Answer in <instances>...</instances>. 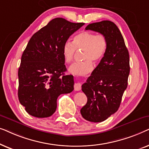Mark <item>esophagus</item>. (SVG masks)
Returning a JSON list of instances; mask_svg holds the SVG:
<instances>
[{
	"label": "esophagus",
	"mask_w": 149,
	"mask_h": 149,
	"mask_svg": "<svg viewBox=\"0 0 149 149\" xmlns=\"http://www.w3.org/2000/svg\"><path fill=\"white\" fill-rule=\"evenodd\" d=\"M74 90L75 91L81 90V83H79V82L74 83Z\"/></svg>",
	"instance_id": "34e87169"
}]
</instances>
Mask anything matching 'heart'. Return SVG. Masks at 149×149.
<instances>
[{"label": "heart", "mask_w": 149, "mask_h": 149, "mask_svg": "<svg viewBox=\"0 0 149 149\" xmlns=\"http://www.w3.org/2000/svg\"><path fill=\"white\" fill-rule=\"evenodd\" d=\"M108 41L104 34H95L84 31L73 38L72 43L67 41L62 47V56L66 64L72 62L76 49H84L83 62H75L69 68V72L74 75H84L90 72L93 68L92 61L99 62L107 52Z\"/></svg>", "instance_id": "b5f03b06"}]
</instances>
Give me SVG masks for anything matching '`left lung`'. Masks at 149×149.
I'll return each instance as SVG.
<instances>
[{
    "label": "left lung",
    "instance_id": "obj_1",
    "mask_svg": "<svg viewBox=\"0 0 149 149\" xmlns=\"http://www.w3.org/2000/svg\"><path fill=\"white\" fill-rule=\"evenodd\" d=\"M85 30L104 34L108 41L104 56L82 85L87 102L81 109V115L87 121L97 123L105 121L119 109L127 87L130 56L123 36L113 22L90 24Z\"/></svg>",
    "mask_w": 149,
    "mask_h": 149
}]
</instances>
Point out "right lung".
I'll use <instances>...</instances> for the list:
<instances>
[{"label":"right lung","instance_id":"add662e5","mask_svg":"<svg viewBox=\"0 0 149 149\" xmlns=\"http://www.w3.org/2000/svg\"><path fill=\"white\" fill-rule=\"evenodd\" d=\"M84 24L57 17L30 39L18 70V98L29 115L50 117L56 111L59 95L73 91V76L64 74L62 47Z\"/></svg>","mask_w":149,"mask_h":149}]
</instances>
